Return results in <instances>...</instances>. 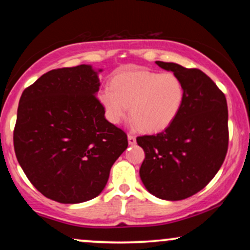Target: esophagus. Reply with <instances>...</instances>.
I'll return each instance as SVG.
<instances>
[{"mask_svg": "<svg viewBox=\"0 0 250 250\" xmlns=\"http://www.w3.org/2000/svg\"><path fill=\"white\" fill-rule=\"evenodd\" d=\"M128 143L130 146H133V145H135V143H136V139H135L134 135L128 134Z\"/></svg>", "mask_w": 250, "mask_h": 250, "instance_id": "1", "label": "esophagus"}]
</instances>
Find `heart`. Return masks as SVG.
<instances>
[{
	"mask_svg": "<svg viewBox=\"0 0 250 250\" xmlns=\"http://www.w3.org/2000/svg\"><path fill=\"white\" fill-rule=\"evenodd\" d=\"M185 85L173 73L123 71L113 80V88L99 91L107 120L119 125L130 115L143 131L159 133L176 119L185 102Z\"/></svg>",
	"mask_w": 250,
	"mask_h": 250,
	"instance_id": "heart-1",
	"label": "heart"
}]
</instances>
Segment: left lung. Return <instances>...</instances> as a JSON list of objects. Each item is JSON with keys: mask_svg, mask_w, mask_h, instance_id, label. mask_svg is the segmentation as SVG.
<instances>
[{"mask_svg": "<svg viewBox=\"0 0 250 250\" xmlns=\"http://www.w3.org/2000/svg\"><path fill=\"white\" fill-rule=\"evenodd\" d=\"M185 85V102L162 133L136 139L146 157L140 177L150 194L162 200L190 197L213 180L228 150V107L225 94L196 68L156 61Z\"/></svg>", "mask_w": 250, "mask_h": 250, "instance_id": "8db88e82", "label": "left lung"}]
</instances>
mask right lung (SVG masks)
<instances>
[{"label":"right lung","instance_id":"add662e5","mask_svg":"<svg viewBox=\"0 0 250 250\" xmlns=\"http://www.w3.org/2000/svg\"><path fill=\"white\" fill-rule=\"evenodd\" d=\"M89 64L54 69L24 89L14 148L40 193L60 203H81L101 194L127 135L108 122L97 100L99 73Z\"/></svg>","mask_w":250,"mask_h":250}]
</instances>
